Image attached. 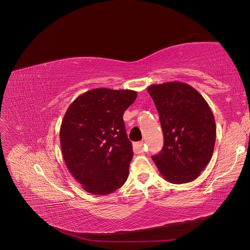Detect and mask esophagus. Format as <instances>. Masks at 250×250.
Returning <instances> with one entry per match:
<instances>
[{
  "mask_svg": "<svg viewBox=\"0 0 250 250\" xmlns=\"http://www.w3.org/2000/svg\"><path fill=\"white\" fill-rule=\"evenodd\" d=\"M133 148L136 152H142L144 151V141H139V142H135L133 145Z\"/></svg>",
  "mask_w": 250,
  "mask_h": 250,
  "instance_id": "34e87169",
  "label": "esophagus"
}]
</instances>
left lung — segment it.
<instances>
[{
  "label": "left lung",
  "instance_id": "obj_1",
  "mask_svg": "<svg viewBox=\"0 0 250 250\" xmlns=\"http://www.w3.org/2000/svg\"><path fill=\"white\" fill-rule=\"evenodd\" d=\"M147 91L157 106L164 134V147L152 161L171 183L195 180L215 147L216 122L209 105L184 82L153 84Z\"/></svg>",
  "mask_w": 250,
  "mask_h": 250
}]
</instances>
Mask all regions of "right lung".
Instances as JSON below:
<instances>
[{
  "label": "right lung",
  "mask_w": 250,
  "mask_h": 250,
  "mask_svg": "<svg viewBox=\"0 0 250 250\" xmlns=\"http://www.w3.org/2000/svg\"><path fill=\"white\" fill-rule=\"evenodd\" d=\"M136 98L134 90L94 88L67 109L60 128L62 154L85 191L106 195L126 182L133 151L123 114Z\"/></svg>",
  "instance_id": "obj_1"
}]
</instances>
